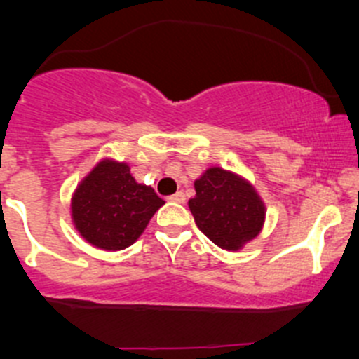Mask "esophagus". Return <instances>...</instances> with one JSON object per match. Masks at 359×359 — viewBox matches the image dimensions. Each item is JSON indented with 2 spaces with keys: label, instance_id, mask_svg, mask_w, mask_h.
Wrapping results in <instances>:
<instances>
[{
  "label": "esophagus",
  "instance_id": "34e87169",
  "mask_svg": "<svg viewBox=\"0 0 359 359\" xmlns=\"http://www.w3.org/2000/svg\"><path fill=\"white\" fill-rule=\"evenodd\" d=\"M168 200L173 201V203H184V201H186V196H184V193H180V191H179V193L168 196Z\"/></svg>",
  "mask_w": 359,
  "mask_h": 359
}]
</instances>
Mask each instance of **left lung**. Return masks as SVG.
<instances>
[{
	"label": "left lung",
	"instance_id": "8db88e82",
	"mask_svg": "<svg viewBox=\"0 0 359 359\" xmlns=\"http://www.w3.org/2000/svg\"><path fill=\"white\" fill-rule=\"evenodd\" d=\"M194 189L189 210L201 233L217 247L238 250L260 233L264 203L247 180L215 166L194 182Z\"/></svg>",
	"mask_w": 359,
	"mask_h": 359
}]
</instances>
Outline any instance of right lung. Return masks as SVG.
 Masks as SVG:
<instances>
[{
    "instance_id": "add662e5",
    "label": "right lung",
    "mask_w": 359,
    "mask_h": 359,
    "mask_svg": "<svg viewBox=\"0 0 359 359\" xmlns=\"http://www.w3.org/2000/svg\"><path fill=\"white\" fill-rule=\"evenodd\" d=\"M165 201L139 184L126 163L100 161L72 198V220L88 243L104 250L132 245Z\"/></svg>"
}]
</instances>
